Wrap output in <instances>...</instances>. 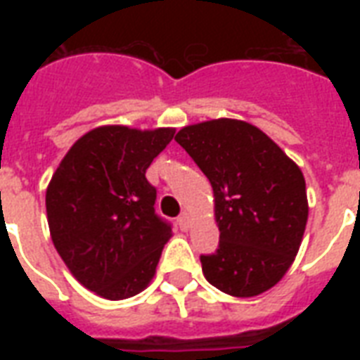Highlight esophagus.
Returning <instances> with one entry per match:
<instances>
[{"instance_id": "esophagus-1", "label": "esophagus", "mask_w": 360, "mask_h": 360, "mask_svg": "<svg viewBox=\"0 0 360 360\" xmlns=\"http://www.w3.org/2000/svg\"><path fill=\"white\" fill-rule=\"evenodd\" d=\"M177 222H179L181 230H188V228H191V213H188V211H185V213L181 214Z\"/></svg>"}]
</instances>
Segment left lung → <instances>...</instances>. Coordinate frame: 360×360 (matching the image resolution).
<instances>
[{"label": "left lung", "mask_w": 360, "mask_h": 360, "mask_svg": "<svg viewBox=\"0 0 360 360\" xmlns=\"http://www.w3.org/2000/svg\"><path fill=\"white\" fill-rule=\"evenodd\" d=\"M175 140L213 186L220 240L214 254L200 256L207 282L233 297L271 290L295 259L307 228L299 166L245 121L191 124Z\"/></svg>", "instance_id": "8db88e82"}]
</instances>
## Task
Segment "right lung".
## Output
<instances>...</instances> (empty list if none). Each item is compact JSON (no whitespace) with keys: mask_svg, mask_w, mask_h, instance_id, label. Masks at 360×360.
<instances>
[{"mask_svg":"<svg viewBox=\"0 0 360 360\" xmlns=\"http://www.w3.org/2000/svg\"><path fill=\"white\" fill-rule=\"evenodd\" d=\"M174 129L98 127L70 147L46 191L56 250L76 280L120 301L151 282L172 224L155 213L146 169Z\"/></svg>","mask_w":360,"mask_h":360,"instance_id":"add662e5","label":"right lung"}]
</instances>
